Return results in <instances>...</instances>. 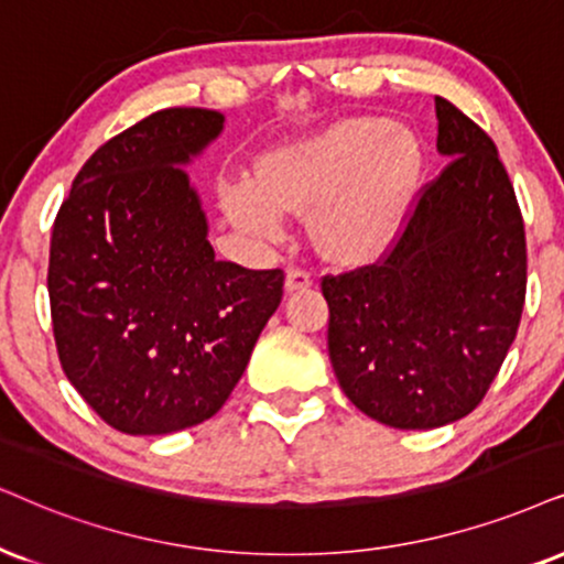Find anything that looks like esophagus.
I'll return each instance as SVG.
<instances>
[{"instance_id": "esophagus-1", "label": "esophagus", "mask_w": 564, "mask_h": 564, "mask_svg": "<svg viewBox=\"0 0 564 564\" xmlns=\"http://www.w3.org/2000/svg\"><path fill=\"white\" fill-rule=\"evenodd\" d=\"M315 283V275L304 268H289L286 270V291H302Z\"/></svg>"}]
</instances>
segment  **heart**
I'll use <instances>...</instances> for the list:
<instances>
[{
    "label": "heart",
    "mask_w": 564,
    "mask_h": 564,
    "mask_svg": "<svg viewBox=\"0 0 564 564\" xmlns=\"http://www.w3.org/2000/svg\"><path fill=\"white\" fill-rule=\"evenodd\" d=\"M384 119H356L262 163L260 184L226 189L231 216L247 229L273 234L283 210L323 206L319 239L338 254H372L393 237L409 203L422 151L411 134H390Z\"/></svg>",
    "instance_id": "1"
}]
</instances>
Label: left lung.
<instances>
[{
  "instance_id": "8db88e82",
  "label": "left lung",
  "mask_w": 564,
  "mask_h": 564,
  "mask_svg": "<svg viewBox=\"0 0 564 564\" xmlns=\"http://www.w3.org/2000/svg\"><path fill=\"white\" fill-rule=\"evenodd\" d=\"M451 163L369 265L323 278L327 351L356 409L395 430L458 422L484 401L525 304V226L495 142L434 96Z\"/></svg>"
}]
</instances>
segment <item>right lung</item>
Returning <instances> with one entry per match:
<instances>
[{"mask_svg":"<svg viewBox=\"0 0 564 564\" xmlns=\"http://www.w3.org/2000/svg\"><path fill=\"white\" fill-rule=\"evenodd\" d=\"M224 127L163 109L104 142L54 218L48 302L75 390L127 434L187 430L220 411L283 296L281 268L216 260L176 163Z\"/></svg>","mask_w":564,"mask_h":564,"instance_id":"right-lung-1","label":"right lung"}]
</instances>
